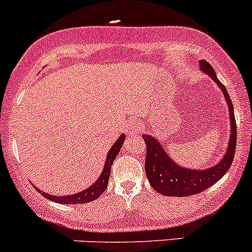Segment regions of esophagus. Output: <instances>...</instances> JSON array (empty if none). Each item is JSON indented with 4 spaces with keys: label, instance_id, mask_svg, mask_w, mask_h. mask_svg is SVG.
<instances>
[{
    "label": "esophagus",
    "instance_id": "obj_1",
    "mask_svg": "<svg viewBox=\"0 0 252 252\" xmlns=\"http://www.w3.org/2000/svg\"><path fill=\"white\" fill-rule=\"evenodd\" d=\"M141 129H143V125H141L140 121H132L129 126L127 127V134L129 137H134V135L141 132Z\"/></svg>",
    "mask_w": 252,
    "mask_h": 252
}]
</instances>
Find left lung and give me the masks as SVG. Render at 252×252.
Here are the masks:
<instances>
[{"label":"left lung","instance_id":"left-lung-1","mask_svg":"<svg viewBox=\"0 0 252 252\" xmlns=\"http://www.w3.org/2000/svg\"><path fill=\"white\" fill-rule=\"evenodd\" d=\"M200 70L208 75L214 83L222 90L230 113V139L224 157L216 165L197 170L186 168L175 162L166 154L164 146L150 134H144L146 144L145 172L151 187L159 194L165 196H190L199 194L205 189L210 188L226 174L232 164L237 143V126L234 119L233 106L224 84L218 80L214 69L206 61H200Z\"/></svg>","mask_w":252,"mask_h":252}]
</instances>
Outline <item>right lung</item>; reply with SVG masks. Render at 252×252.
Instances as JSON below:
<instances>
[{
	"instance_id": "add662e5",
	"label": "right lung",
	"mask_w": 252,
	"mask_h": 252,
	"mask_svg": "<svg viewBox=\"0 0 252 252\" xmlns=\"http://www.w3.org/2000/svg\"><path fill=\"white\" fill-rule=\"evenodd\" d=\"M125 138L126 135L123 133L118 138V140L113 144L112 148L109 149L108 154H107L106 162H104L102 172H101L100 177H98V179L96 180L90 187L84 189V190L78 191V193H75L71 195H64V196H61V195L47 194L45 193V191H41L40 189L38 188H36V190H38L42 196H45L46 199L51 200V201L64 203V205H77V203H87L90 201H94L95 199H97V197L100 196L104 190H106L107 185H108L109 176H111L112 164L114 162L115 157L118 156L119 152H120V149L123 148Z\"/></svg>"
}]
</instances>
